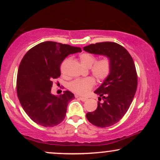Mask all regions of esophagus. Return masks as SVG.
Listing matches in <instances>:
<instances>
[{"mask_svg": "<svg viewBox=\"0 0 160 160\" xmlns=\"http://www.w3.org/2000/svg\"><path fill=\"white\" fill-rule=\"evenodd\" d=\"M76 97L77 98H78V99H80V100H81L82 102H86V100H87V98H82V97H79V96H78V95H76Z\"/></svg>", "mask_w": 160, "mask_h": 160, "instance_id": "1", "label": "esophagus"}]
</instances>
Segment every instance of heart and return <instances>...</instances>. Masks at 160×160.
Masks as SVG:
<instances>
[{
    "instance_id": "obj_1",
    "label": "heart",
    "mask_w": 160,
    "mask_h": 160,
    "mask_svg": "<svg viewBox=\"0 0 160 160\" xmlns=\"http://www.w3.org/2000/svg\"><path fill=\"white\" fill-rule=\"evenodd\" d=\"M82 65L91 68V72L97 80L102 81L107 79L111 71V61L108 57H103L97 60L90 53H82L80 56ZM95 85V79L92 77L76 79L69 83L68 89L72 92L79 95H86Z\"/></svg>"
}]
</instances>
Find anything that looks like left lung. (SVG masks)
Segmentation results:
<instances>
[{
	"mask_svg": "<svg viewBox=\"0 0 160 160\" xmlns=\"http://www.w3.org/2000/svg\"><path fill=\"white\" fill-rule=\"evenodd\" d=\"M86 52L104 55L111 59V71L95 93L100 95L98 107L86 113L95 126L109 127L123 117L131 105L138 86L135 63L129 52L114 42H102L83 47ZM102 98L103 102L100 101Z\"/></svg>",
	"mask_w": 160,
	"mask_h": 160,
	"instance_id": "left-lung-1",
	"label": "left lung"
}]
</instances>
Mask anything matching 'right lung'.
<instances>
[{
    "label": "right lung",
    "mask_w": 160,
    "mask_h": 160,
    "mask_svg": "<svg viewBox=\"0 0 160 160\" xmlns=\"http://www.w3.org/2000/svg\"><path fill=\"white\" fill-rule=\"evenodd\" d=\"M80 47L46 41L29 49L18 70L16 91L22 107L34 122L52 127L62 122L68 104L74 95L70 91L52 95L53 81L61 75L60 66L70 54L81 52Z\"/></svg>",
    "instance_id": "obj_1"
}]
</instances>
